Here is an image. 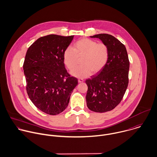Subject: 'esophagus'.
Masks as SVG:
<instances>
[{"instance_id":"esophagus-1","label":"esophagus","mask_w":157,"mask_h":157,"mask_svg":"<svg viewBox=\"0 0 157 157\" xmlns=\"http://www.w3.org/2000/svg\"><path fill=\"white\" fill-rule=\"evenodd\" d=\"M84 82V79H82V78H79L78 79V82L79 83H81V82Z\"/></svg>"}]
</instances>
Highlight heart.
I'll list each match as a JSON object with an SVG mask.
<instances>
[{"label":"heart","instance_id":"b5f03b06","mask_svg":"<svg viewBox=\"0 0 157 157\" xmlns=\"http://www.w3.org/2000/svg\"><path fill=\"white\" fill-rule=\"evenodd\" d=\"M78 57H82V65L73 69L71 73L76 77L86 78L91 73H98L105 67L109 59V49L105 43L81 38L75 43L72 48L68 47L64 51V63L69 70L76 65Z\"/></svg>","mask_w":157,"mask_h":157}]
</instances>
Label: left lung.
I'll list each match as a JSON object with an SVG mask.
<instances>
[{"label":"left lung","mask_w":157,"mask_h":157,"mask_svg":"<svg viewBox=\"0 0 157 157\" xmlns=\"http://www.w3.org/2000/svg\"><path fill=\"white\" fill-rule=\"evenodd\" d=\"M98 38L109 49V59L105 67L86 83L88 90L86 102L94 112L105 113L115 108L121 101L128 84L130 62L125 46L114 36L100 33Z\"/></svg>","instance_id":"8db88e82"}]
</instances>
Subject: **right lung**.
Listing matches in <instances>:
<instances>
[{"instance_id":"obj_1","label":"right lung","mask_w":157,"mask_h":157,"mask_svg":"<svg viewBox=\"0 0 157 157\" xmlns=\"http://www.w3.org/2000/svg\"><path fill=\"white\" fill-rule=\"evenodd\" d=\"M74 35H48L37 39L27 49L23 64L26 90L40 111L57 115L67 107L77 78L65 67L63 53Z\"/></svg>"}]
</instances>
